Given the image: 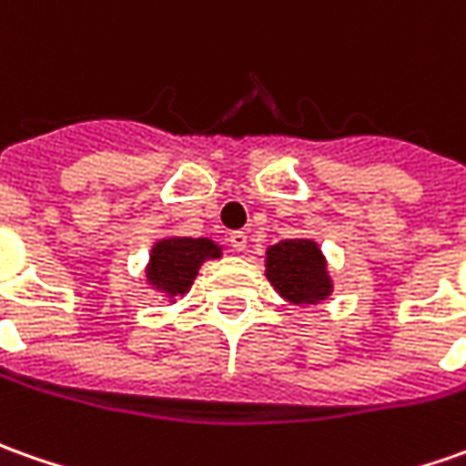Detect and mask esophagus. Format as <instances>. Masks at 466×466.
Instances as JSON below:
<instances>
[{"label":"esophagus","instance_id":"obj_1","mask_svg":"<svg viewBox=\"0 0 466 466\" xmlns=\"http://www.w3.org/2000/svg\"><path fill=\"white\" fill-rule=\"evenodd\" d=\"M229 245L234 252H245L247 249V234L245 232H232L229 234Z\"/></svg>","mask_w":466,"mask_h":466}]
</instances>
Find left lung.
Listing matches in <instances>:
<instances>
[{"label": "left lung", "instance_id": "8db88e82", "mask_svg": "<svg viewBox=\"0 0 466 466\" xmlns=\"http://www.w3.org/2000/svg\"><path fill=\"white\" fill-rule=\"evenodd\" d=\"M265 278L293 306H316L334 293L329 262L316 239H280L265 249Z\"/></svg>", "mask_w": 466, "mask_h": 466}]
</instances>
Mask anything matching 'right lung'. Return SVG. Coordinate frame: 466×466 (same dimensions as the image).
Listing matches in <instances>:
<instances>
[{"label": "right lung", "mask_w": 466, "mask_h": 466, "mask_svg": "<svg viewBox=\"0 0 466 466\" xmlns=\"http://www.w3.org/2000/svg\"><path fill=\"white\" fill-rule=\"evenodd\" d=\"M221 245L208 237H163L150 249L145 265V283L160 293L167 303H176L178 296L188 293L207 259H219Z\"/></svg>", "instance_id": "obj_1"}]
</instances>
